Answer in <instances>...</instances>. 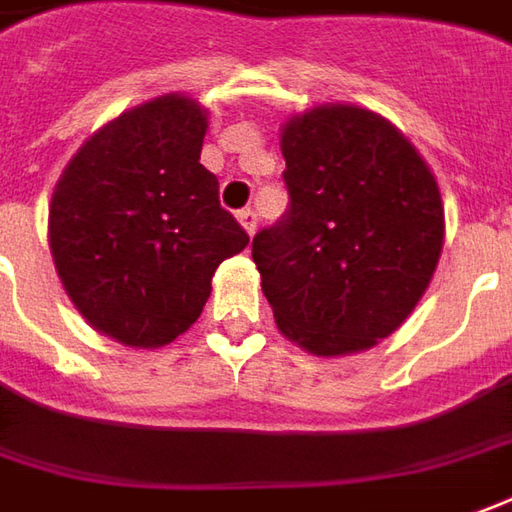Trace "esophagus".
<instances>
[{
  "mask_svg": "<svg viewBox=\"0 0 512 512\" xmlns=\"http://www.w3.org/2000/svg\"><path fill=\"white\" fill-rule=\"evenodd\" d=\"M238 221H241V227L252 235L257 229V212L255 210H241L238 212Z\"/></svg>",
  "mask_w": 512,
  "mask_h": 512,
  "instance_id": "esophagus-1",
  "label": "esophagus"
}]
</instances>
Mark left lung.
<instances>
[{
    "label": "left lung",
    "instance_id": "left-lung-1",
    "mask_svg": "<svg viewBox=\"0 0 512 512\" xmlns=\"http://www.w3.org/2000/svg\"><path fill=\"white\" fill-rule=\"evenodd\" d=\"M288 210L252 241L285 339L347 356L387 339L443 252V198L415 145L370 109L325 103L280 128Z\"/></svg>",
    "mask_w": 512,
    "mask_h": 512
}]
</instances>
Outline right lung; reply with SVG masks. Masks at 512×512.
Segmentation results:
<instances>
[{
    "label": "right lung",
    "mask_w": 512,
    "mask_h": 512,
    "mask_svg": "<svg viewBox=\"0 0 512 512\" xmlns=\"http://www.w3.org/2000/svg\"><path fill=\"white\" fill-rule=\"evenodd\" d=\"M204 134L193 97H154L86 139L52 190L55 271L83 319L120 344L182 336L215 269L249 243L198 162Z\"/></svg>",
    "instance_id": "right-lung-1"
}]
</instances>
